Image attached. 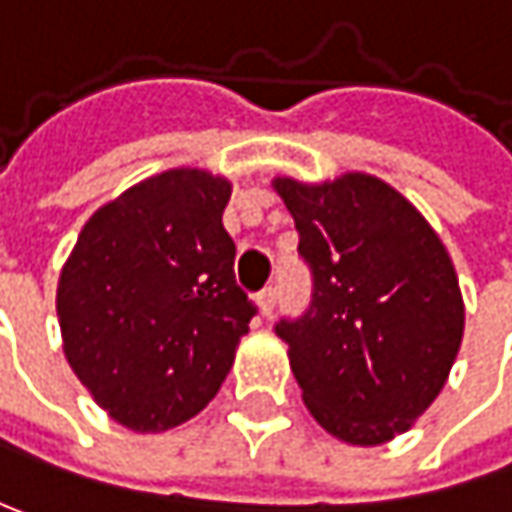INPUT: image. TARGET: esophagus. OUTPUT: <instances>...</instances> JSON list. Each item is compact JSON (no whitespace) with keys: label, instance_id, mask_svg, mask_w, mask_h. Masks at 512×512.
Segmentation results:
<instances>
[{"label":"esophagus","instance_id":"34e87169","mask_svg":"<svg viewBox=\"0 0 512 512\" xmlns=\"http://www.w3.org/2000/svg\"><path fill=\"white\" fill-rule=\"evenodd\" d=\"M256 303H259V311H262L265 317H271V311H274L276 306V285L262 288V291H259V297H256Z\"/></svg>","mask_w":512,"mask_h":512}]
</instances>
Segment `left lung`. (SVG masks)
<instances>
[{"instance_id":"left-lung-1","label":"left lung","mask_w":512,"mask_h":512,"mask_svg":"<svg viewBox=\"0 0 512 512\" xmlns=\"http://www.w3.org/2000/svg\"><path fill=\"white\" fill-rule=\"evenodd\" d=\"M311 268V306L276 335L311 417L349 446L405 434L437 399L463 341V297L440 236L384 180L274 177Z\"/></svg>"}]
</instances>
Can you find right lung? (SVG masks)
Instances as JSON below:
<instances>
[{
	"label": "right lung",
	"mask_w": 512,
	"mask_h": 512,
	"mask_svg": "<svg viewBox=\"0 0 512 512\" xmlns=\"http://www.w3.org/2000/svg\"><path fill=\"white\" fill-rule=\"evenodd\" d=\"M227 177L168 168L92 212L57 282L63 355L130 431L192 420L227 379L256 306L236 285Z\"/></svg>",
	"instance_id": "obj_1"
}]
</instances>
